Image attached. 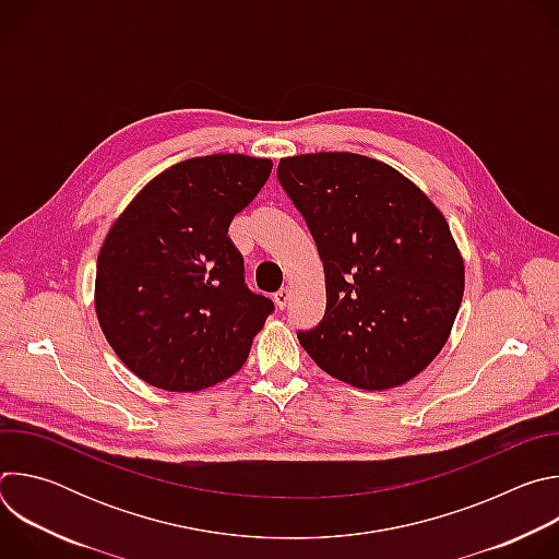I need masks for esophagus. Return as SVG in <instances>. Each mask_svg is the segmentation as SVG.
I'll list each match as a JSON object with an SVG mask.
<instances>
[{"mask_svg":"<svg viewBox=\"0 0 559 559\" xmlns=\"http://www.w3.org/2000/svg\"><path fill=\"white\" fill-rule=\"evenodd\" d=\"M289 300H292V292H289L287 287H283V289H278V292L274 294V302H276L278 309H285V307L289 305Z\"/></svg>","mask_w":559,"mask_h":559,"instance_id":"esophagus-1","label":"esophagus"}]
</instances>
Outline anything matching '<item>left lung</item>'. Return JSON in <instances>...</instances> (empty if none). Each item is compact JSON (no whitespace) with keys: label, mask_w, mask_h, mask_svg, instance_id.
I'll return each instance as SVG.
<instances>
[{"label":"left lung","mask_w":559,"mask_h":559,"mask_svg":"<svg viewBox=\"0 0 559 559\" xmlns=\"http://www.w3.org/2000/svg\"><path fill=\"white\" fill-rule=\"evenodd\" d=\"M325 270L323 321L298 332L311 360L358 389L409 382L442 352L464 294L444 214L405 175L354 152L281 158Z\"/></svg>","instance_id":"left-lung-1"}]
</instances>
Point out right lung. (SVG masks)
Returning a JSON list of instances; mask_svg holds the SVG:
<instances>
[{"label":"right lung","instance_id":"1","mask_svg":"<svg viewBox=\"0 0 559 559\" xmlns=\"http://www.w3.org/2000/svg\"><path fill=\"white\" fill-rule=\"evenodd\" d=\"M272 173V158L221 152L156 175L108 229L95 311L121 362L166 391H201L250 356L274 305L243 283L227 236Z\"/></svg>","mask_w":559,"mask_h":559}]
</instances>
